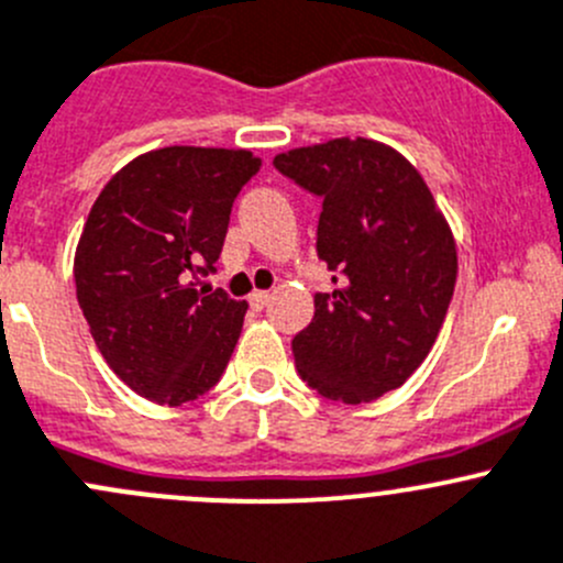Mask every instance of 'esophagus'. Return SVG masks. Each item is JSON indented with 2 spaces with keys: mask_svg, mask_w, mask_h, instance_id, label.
Instances as JSON below:
<instances>
[{
  "mask_svg": "<svg viewBox=\"0 0 563 563\" xmlns=\"http://www.w3.org/2000/svg\"><path fill=\"white\" fill-rule=\"evenodd\" d=\"M249 303H252V309H265V306L271 303V292L268 289H254L252 295H249Z\"/></svg>",
  "mask_w": 563,
  "mask_h": 563,
  "instance_id": "34e87169",
  "label": "esophagus"
}]
</instances>
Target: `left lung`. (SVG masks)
<instances>
[{
    "label": "left lung",
    "instance_id": "8db88e82",
    "mask_svg": "<svg viewBox=\"0 0 563 563\" xmlns=\"http://www.w3.org/2000/svg\"><path fill=\"white\" fill-rule=\"evenodd\" d=\"M274 166L322 199L317 254L336 289L292 339L298 375L322 397L372 402L435 344L457 282V243L424 177L375 139H331Z\"/></svg>",
    "mask_w": 563,
    "mask_h": 563
}]
</instances>
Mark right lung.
<instances>
[{
	"label": "right lung",
	"mask_w": 563,
	"mask_h": 563,
	"mask_svg": "<svg viewBox=\"0 0 563 563\" xmlns=\"http://www.w3.org/2000/svg\"><path fill=\"white\" fill-rule=\"evenodd\" d=\"M260 166L252 150H150L106 183L87 216L76 298L106 364L150 402H191L230 364L249 303L205 276Z\"/></svg>",
	"instance_id": "add662e5"
}]
</instances>
